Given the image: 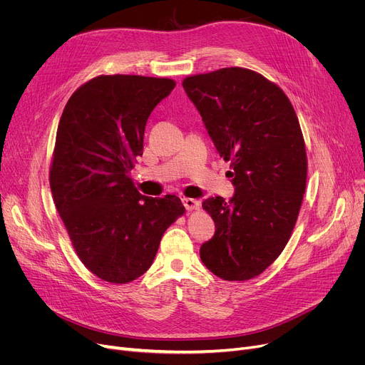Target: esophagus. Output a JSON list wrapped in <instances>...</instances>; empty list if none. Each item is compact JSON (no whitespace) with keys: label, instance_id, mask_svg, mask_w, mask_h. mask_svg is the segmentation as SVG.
<instances>
[{"label":"esophagus","instance_id":"obj_1","mask_svg":"<svg viewBox=\"0 0 365 365\" xmlns=\"http://www.w3.org/2000/svg\"><path fill=\"white\" fill-rule=\"evenodd\" d=\"M182 202H183V205H185L187 212H194V210L200 208V201H197L194 198H183Z\"/></svg>","mask_w":365,"mask_h":365}]
</instances>
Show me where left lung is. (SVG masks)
Here are the masks:
<instances>
[{"label": "left lung", "mask_w": 365, "mask_h": 365, "mask_svg": "<svg viewBox=\"0 0 365 365\" xmlns=\"http://www.w3.org/2000/svg\"><path fill=\"white\" fill-rule=\"evenodd\" d=\"M182 86L235 186L229 202H202L216 232L200 257L225 281L252 279L281 255L300 212L308 157L297 115L285 93L252 69L190 75Z\"/></svg>", "instance_id": "1"}]
</instances>
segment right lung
<instances>
[{"mask_svg": "<svg viewBox=\"0 0 365 365\" xmlns=\"http://www.w3.org/2000/svg\"><path fill=\"white\" fill-rule=\"evenodd\" d=\"M175 87L170 78L99 75L63 109L51 194L76 256L103 281L127 284L143 275L165 229L186 212L176 195H142L130 178L149 115Z\"/></svg>", "mask_w": 365, "mask_h": 365, "instance_id": "1", "label": "right lung"}]
</instances>
